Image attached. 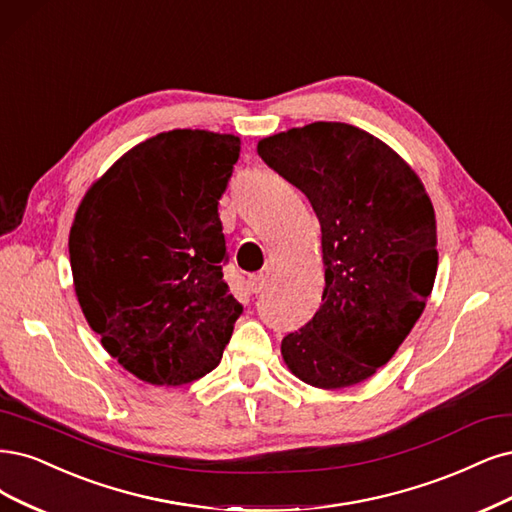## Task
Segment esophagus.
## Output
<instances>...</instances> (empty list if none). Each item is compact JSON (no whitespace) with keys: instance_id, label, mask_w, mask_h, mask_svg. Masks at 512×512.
I'll list each match as a JSON object with an SVG mask.
<instances>
[{"instance_id":"esophagus-1","label":"esophagus","mask_w":512,"mask_h":512,"mask_svg":"<svg viewBox=\"0 0 512 512\" xmlns=\"http://www.w3.org/2000/svg\"><path fill=\"white\" fill-rule=\"evenodd\" d=\"M267 279H269L267 273H252V275L248 277V288H250V292H254V294L262 292L264 286H267Z\"/></svg>"}]
</instances>
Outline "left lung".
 Here are the masks:
<instances>
[{
    "mask_svg": "<svg viewBox=\"0 0 512 512\" xmlns=\"http://www.w3.org/2000/svg\"><path fill=\"white\" fill-rule=\"evenodd\" d=\"M264 163L305 192L322 226V305L281 341L292 373L322 390L368 379L424 313L438 252L430 197L370 133L313 122L264 137Z\"/></svg>",
    "mask_w": 512,
    "mask_h": 512,
    "instance_id": "obj_1",
    "label": "left lung"
}]
</instances>
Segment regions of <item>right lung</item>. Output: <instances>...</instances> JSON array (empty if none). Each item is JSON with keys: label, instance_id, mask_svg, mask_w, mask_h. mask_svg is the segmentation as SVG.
I'll use <instances>...</instances> for the list:
<instances>
[{"label": "right lung", "instance_id": "add662e5", "mask_svg": "<svg viewBox=\"0 0 512 512\" xmlns=\"http://www.w3.org/2000/svg\"><path fill=\"white\" fill-rule=\"evenodd\" d=\"M235 135L175 129L135 146L82 199L69 262L86 322L152 385L211 373L243 313L228 292L218 203Z\"/></svg>", "mask_w": 512, "mask_h": 512}]
</instances>
